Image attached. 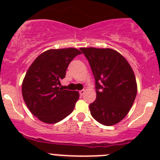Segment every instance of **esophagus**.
<instances>
[{"mask_svg": "<svg viewBox=\"0 0 160 160\" xmlns=\"http://www.w3.org/2000/svg\"><path fill=\"white\" fill-rule=\"evenodd\" d=\"M85 90H80V95H84V94H85Z\"/></svg>", "mask_w": 160, "mask_h": 160, "instance_id": "1", "label": "esophagus"}]
</instances>
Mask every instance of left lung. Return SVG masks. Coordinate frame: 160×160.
Here are the masks:
<instances>
[{
  "instance_id": "obj_1",
  "label": "left lung",
  "mask_w": 160,
  "mask_h": 160,
  "mask_svg": "<svg viewBox=\"0 0 160 160\" xmlns=\"http://www.w3.org/2000/svg\"><path fill=\"white\" fill-rule=\"evenodd\" d=\"M90 63L95 80L96 99L90 114L100 124L109 126L126 116L137 94L134 71L125 58L112 49L80 48Z\"/></svg>"
}]
</instances>
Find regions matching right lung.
<instances>
[{
  "mask_svg": "<svg viewBox=\"0 0 160 160\" xmlns=\"http://www.w3.org/2000/svg\"><path fill=\"white\" fill-rule=\"evenodd\" d=\"M80 54L75 48L49 50L39 55L27 70L22 83L24 101L41 121L55 124L72 113L79 93L58 85L65 77L68 65Z\"/></svg>",
  "mask_w": 160,
  "mask_h": 160,
  "instance_id": "1",
  "label": "right lung"
}]
</instances>
